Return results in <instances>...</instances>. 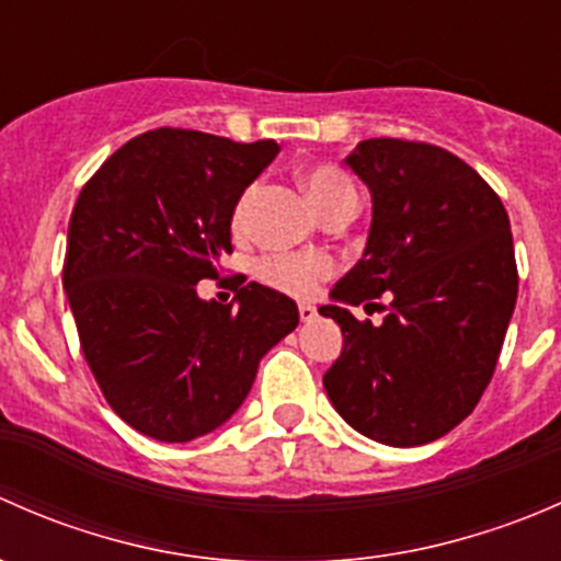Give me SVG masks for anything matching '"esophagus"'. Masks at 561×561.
Wrapping results in <instances>:
<instances>
[{"label":"esophagus","instance_id":"esophagus-1","mask_svg":"<svg viewBox=\"0 0 561 561\" xmlns=\"http://www.w3.org/2000/svg\"><path fill=\"white\" fill-rule=\"evenodd\" d=\"M298 314H301V322H312L317 317V309L312 304H298Z\"/></svg>","mask_w":561,"mask_h":561}]
</instances>
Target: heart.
Instances as JSON below:
<instances>
[{
  "label": "heart",
  "mask_w": 561,
  "mask_h": 561,
  "mask_svg": "<svg viewBox=\"0 0 561 561\" xmlns=\"http://www.w3.org/2000/svg\"><path fill=\"white\" fill-rule=\"evenodd\" d=\"M301 184L307 190L309 203L320 217H325L333 208L344 206V203H358V192L350 175L336 165H309L304 168ZM254 190H247L239 197L233 208V228L244 230L249 219V208H252ZM333 271L331 257L325 254H271L263 257L257 265V276L265 285L276 287L290 296H312L314 287L325 279Z\"/></svg>",
  "instance_id": "heart-1"
}]
</instances>
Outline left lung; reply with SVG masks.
I'll list each match as a JSON object with an SVG mask.
<instances>
[{
	"instance_id": "1",
	"label": "left lung",
	"mask_w": 561,
	"mask_h": 561,
	"mask_svg": "<svg viewBox=\"0 0 561 561\" xmlns=\"http://www.w3.org/2000/svg\"><path fill=\"white\" fill-rule=\"evenodd\" d=\"M344 165L369 190L371 228L320 307L344 336L322 386L355 432L415 448L456 428L494 375L518 296L511 219L496 192L439 146L360 140ZM382 291L387 320L355 321L352 307L374 306Z\"/></svg>"
}]
</instances>
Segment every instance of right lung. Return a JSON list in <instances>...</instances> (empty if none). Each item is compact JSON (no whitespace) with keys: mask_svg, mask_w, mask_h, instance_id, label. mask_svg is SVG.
<instances>
[{"mask_svg":"<svg viewBox=\"0 0 561 561\" xmlns=\"http://www.w3.org/2000/svg\"><path fill=\"white\" fill-rule=\"evenodd\" d=\"M276 151L162 127L127 140L78 195L61 285L107 404L146 437L217 432L263 355L296 331V301L257 282L228 307L197 296L233 252L236 203Z\"/></svg>","mask_w":561,"mask_h":561,"instance_id":"add662e5","label":"right lung"}]
</instances>
